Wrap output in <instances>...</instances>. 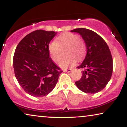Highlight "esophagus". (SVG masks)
<instances>
[{
	"label": "esophagus",
	"instance_id": "esophagus-1",
	"mask_svg": "<svg viewBox=\"0 0 127 127\" xmlns=\"http://www.w3.org/2000/svg\"><path fill=\"white\" fill-rule=\"evenodd\" d=\"M72 69L70 68V69H63V72H70L71 71H72Z\"/></svg>",
	"mask_w": 127,
	"mask_h": 127
}]
</instances>
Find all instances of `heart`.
Returning a JSON list of instances; mask_svg holds the SVG:
<instances>
[{"label": "heart", "mask_w": 127, "mask_h": 127, "mask_svg": "<svg viewBox=\"0 0 127 127\" xmlns=\"http://www.w3.org/2000/svg\"><path fill=\"white\" fill-rule=\"evenodd\" d=\"M67 48L65 53L67 56L61 59L62 50ZM48 50L51 59L55 62H58L61 67L66 68L72 66L76 62V58L81 59L86 51V46L82 40L79 39L77 34L66 32L58 37V42L53 41L50 43Z\"/></svg>", "instance_id": "heart-1"}]
</instances>
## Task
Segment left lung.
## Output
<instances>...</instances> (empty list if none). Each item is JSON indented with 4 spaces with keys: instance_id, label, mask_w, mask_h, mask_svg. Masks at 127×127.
<instances>
[{
    "instance_id": "8db88e82",
    "label": "left lung",
    "mask_w": 127,
    "mask_h": 127,
    "mask_svg": "<svg viewBox=\"0 0 127 127\" xmlns=\"http://www.w3.org/2000/svg\"><path fill=\"white\" fill-rule=\"evenodd\" d=\"M79 33L86 43L87 54L77 67L83 69L82 76L76 81L77 88L87 94H95L105 87L112 77L113 59L105 41L94 31L86 28L70 31Z\"/></svg>"
}]
</instances>
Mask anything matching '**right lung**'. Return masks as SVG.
Returning <instances> with one entry per match:
<instances>
[{"label":"right lung","instance_id":"obj_1","mask_svg":"<svg viewBox=\"0 0 127 127\" xmlns=\"http://www.w3.org/2000/svg\"><path fill=\"white\" fill-rule=\"evenodd\" d=\"M57 32L36 30L22 39L15 49V77L26 93L35 97L48 95L56 86L60 67L50 57L48 45Z\"/></svg>","mask_w":127,"mask_h":127}]
</instances>
